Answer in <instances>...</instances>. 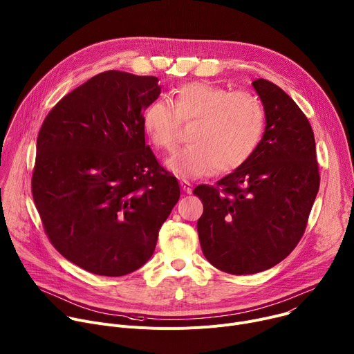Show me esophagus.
<instances>
[{
	"label": "esophagus",
	"mask_w": 354,
	"mask_h": 354,
	"mask_svg": "<svg viewBox=\"0 0 354 354\" xmlns=\"http://www.w3.org/2000/svg\"><path fill=\"white\" fill-rule=\"evenodd\" d=\"M180 185H181V188H183L184 192H187V194H191V192H192V184H191L189 181L181 180V181H180Z\"/></svg>",
	"instance_id": "34e87169"
}]
</instances>
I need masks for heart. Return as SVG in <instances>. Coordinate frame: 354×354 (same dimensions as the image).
<instances>
[{"instance_id": "b5f03b06", "label": "heart", "mask_w": 354, "mask_h": 354, "mask_svg": "<svg viewBox=\"0 0 354 354\" xmlns=\"http://www.w3.org/2000/svg\"><path fill=\"white\" fill-rule=\"evenodd\" d=\"M171 104L154 100L142 112V128L159 150H171L180 124H191L188 146L174 151L166 167L181 177H204L242 166L257 147L266 115L260 101L245 91L194 82L173 91Z\"/></svg>"}]
</instances>
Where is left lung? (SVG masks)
<instances>
[{"label": "left lung", "instance_id": "8db88e82", "mask_svg": "<svg viewBox=\"0 0 354 354\" xmlns=\"http://www.w3.org/2000/svg\"><path fill=\"white\" fill-rule=\"evenodd\" d=\"M266 113L249 159L216 185L195 187L204 204L197 222L207 260L242 276L271 268L297 246L319 189L315 138L304 112L279 86L252 83Z\"/></svg>", "mask_w": 354, "mask_h": 354}]
</instances>
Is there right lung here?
<instances>
[{
  "label": "right lung",
  "instance_id": "1",
  "mask_svg": "<svg viewBox=\"0 0 354 354\" xmlns=\"http://www.w3.org/2000/svg\"><path fill=\"white\" fill-rule=\"evenodd\" d=\"M159 78L109 70L62 98L37 135L32 194L56 250L120 277L153 254L180 185L145 142L142 112Z\"/></svg>",
  "mask_w": 354,
  "mask_h": 354
}]
</instances>
